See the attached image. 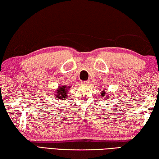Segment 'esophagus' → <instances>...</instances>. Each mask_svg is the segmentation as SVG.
<instances>
[{
    "label": "esophagus",
    "instance_id": "34e87169",
    "mask_svg": "<svg viewBox=\"0 0 159 159\" xmlns=\"http://www.w3.org/2000/svg\"><path fill=\"white\" fill-rule=\"evenodd\" d=\"M81 84H82V85H87L89 84V82L87 81V80H85V81H83L81 83Z\"/></svg>",
    "mask_w": 159,
    "mask_h": 159
}]
</instances>
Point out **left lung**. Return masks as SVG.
Instances as JSON below:
<instances>
[{
  "label": "left lung",
  "mask_w": 159,
  "mask_h": 159,
  "mask_svg": "<svg viewBox=\"0 0 159 159\" xmlns=\"http://www.w3.org/2000/svg\"><path fill=\"white\" fill-rule=\"evenodd\" d=\"M105 90H106V89H103V91H102V92H101V95H100V96L104 97V98H109L111 97V96H110L111 94H107V95H106L107 93H106V92H105Z\"/></svg>",
  "instance_id": "8db88e82"
}]
</instances>
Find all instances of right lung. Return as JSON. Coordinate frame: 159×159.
I'll list each match as a JSON object with an SVG mask.
<instances>
[{
	"label": "right lung",
	"mask_w": 159,
	"mask_h": 159,
	"mask_svg": "<svg viewBox=\"0 0 159 159\" xmlns=\"http://www.w3.org/2000/svg\"><path fill=\"white\" fill-rule=\"evenodd\" d=\"M70 89V86H66V85H61L58 87V89L56 90L54 96L56 97V98H58L59 100L65 99L67 96V91Z\"/></svg>",
	"instance_id": "obj_1"
}]
</instances>
